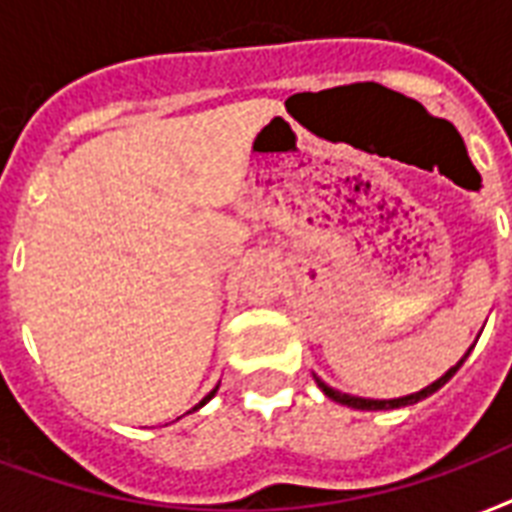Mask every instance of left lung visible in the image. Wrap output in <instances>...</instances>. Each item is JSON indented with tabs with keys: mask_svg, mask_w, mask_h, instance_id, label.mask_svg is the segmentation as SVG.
Masks as SVG:
<instances>
[{
	"mask_svg": "<svg viewBox=\"0 0 512 512\" xmlns=\"http://www.w3.org/2000/svg\"><path fill=\"white\" fill-rule=\"evenodd\" d=\"M470 349H473V346H470ZM467 354H470V351H467ZM467 354H464L462 360L456 362L454 368L448 370L446 376H440L438 381H435V384H429L427 389H421V392H416V395L397 397V400H365V397H351V395H343V392H335V389H330V386H327L325 381H319L317 376H314V378H317L319 389H322V392H325V395L330 397V400H335V403L349 405V408H357V411H392V408H403V405L419 403V400H424V397H429V395H432V392H438L440 386L446 384L448 378L454 376L456 370H459V365H462V362L467 360Z\"/></svg>",
	"mask_w": 512,
	"mask_h": 512,
	"instance_id": "8db88e82",
	"label": "left lung"
}]
</instances>
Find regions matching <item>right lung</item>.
Segmentation results:
<instances>
[{
    "mask_svg": "<svg viewBox=\"0 0 512 512\" xmlns=\"http://www.w3.org/2000/svg\"><path fill=\"white\" fill-rule=\"evenodd\" d=\"M214 392H217V389H212V392H209V395H206V397H204V400H201V403L195 405L193 411H198V408H201V405H206V403H209V400H212V397H214Z\"/></svg>",
    "mask_w": 512,
    "mask_h": 512,
    "instance_id": "right-lung-1",
    "label": "right lung"
}]
</instances>
